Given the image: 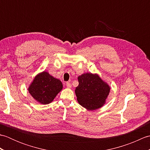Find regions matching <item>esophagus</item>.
<instances>
[{
	"label": "esophagus",
	"instance_id": "34e87169",
	"mask_svg": "<svg viewBox=\"0 0 150 150\" xmlns=\"http://www.w3.org/2000/svg\"><path fill=\"white\" fill-rule=\"evenodd\" d=\"M66 87L68 88H71V83H70V82H66Z\"/></svg>",
	"mask_w": 150,
	"mask_h": 150
}]
</instances>
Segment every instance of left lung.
<instances>
[{
  "mask_svg": "<svg viewBox=\"0 0 150 150\" xmlns=\"http://www.w3.org/2000/svg\"><path fill=\"white\" fill-rule=\"evenodd\" d=\"M79 86L75 88L78 103L88 110L100 108L106 103L110 87L97 74L84 73L78 77Z\"/></svg>",
  "mask_w": 150,
  "mask_h": 150,
  "instance_id": "1",
  "label": "left lung"
}]
</instances>
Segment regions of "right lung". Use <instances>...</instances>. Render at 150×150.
I'll return each instance as SVG.
<instances>
[{"label": "right lung", "instance_id": "obj_1", "mask_svg": "<svg viewBox=\"0 0 150 150\" xmlns=\"http://www.w3.org/2000/svg\"><path fill=\"white\" fill-rule=\"evenodd\" d=\"M62 87L61 81L43 71L34 78L28 90L35 100L42 104H47L52 103Z\"/></svg>", "mask_w": 150, "mask_h": 150}]
</instances>
